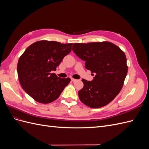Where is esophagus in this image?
<instances>
[{"label": "esophagus", "instance_id": "34e87169", "mask_svg": "<svg viewBox=\"0 0 149 149\" xmlns=\"http://www.w3.org/2000/svg\"><path fill=\"white\" fill-rule=\"evenodd\" d=\"M71 81H73V82H75V81H77V79H74V78H71Z\"/></svg>", "mask_w": 149, "mask_h": 149}]
</instances>
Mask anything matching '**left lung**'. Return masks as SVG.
<instances>
[{
  "label": "left lung",
  "instance_id": "8db88e82",
  "mask_svg": "<svg viewBox=\"0 0 149 149\" xmlns=\"http://www.w3.org/2000/svg\"><path fill=\"white\" fill-rule=\"evenodd\" d=\"M72 49L85 61L86 69L96 74L91 81L82 79L84 86L78 91L80 101L91 108L108 104L120 91L127 73L125 53L108 42L76 43Z\"/></svg>",
  "mask_w": 149,
  "mask_h": 149
}]
</instances>
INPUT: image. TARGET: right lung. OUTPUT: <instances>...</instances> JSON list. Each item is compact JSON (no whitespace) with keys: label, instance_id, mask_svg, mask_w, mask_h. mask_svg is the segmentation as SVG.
I'll return each instance as SVG.
<instances>
[{"label":"right lung","instance_id":"add662e5","mask_svg":"<svg viewBox=\"0 0 149 149\" xmlns=\"http://www.w3.org/2000/svg\"><path fill=\"white\" fill-rule=\"evenodd\" d=\"M72 45L41 40L31 44L20 57L17 64L20 83L35 101L52 102L70 83V78H59L52 71L71 52Z\"/></svg>","mask_w":149,"mask_h":149}]
</instances>
